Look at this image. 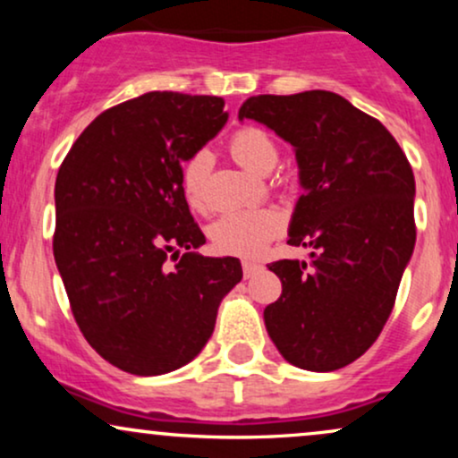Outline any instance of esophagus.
Segmentation results:
<instances>
[{"label": "esophagus", "mask_w": 458, "mask_h": 458, "mask_svg": "<svg viewBox=\"0 0 458 458\" xmlns=\"http://www.w3.org/2000/svg\"><path fill=\"white\" fill-rule=\"evenodd\" d=\"M262 271V265L260 262H254V260H243V276L250 280V277H254L256 273Z\"/></svg>", "instance_id": "1"}]
</instances>
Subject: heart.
I'll return each mask as SVG.
<instances>
[{"label":"heart","instance_id":"1","mask_svg":"<svg viewBox=\"0 0 458 458\" xmlns=\"http://www.w3.org/2000/svg\"><path fill=\"white\" fill-rule=\"evenodd\" d=\"M230 152L245 170L251 174H269L280 159L276 140L267 131L259 127L239 129L230 140ZM211 155L199 150L182 167L181 187L182 196L191 208L207 207L204 198V182L211 170ZM284 219L273 208H251V211L225 213L211 225L213 245L224 254L234 256H259L271 239L282 233Z\"/></svg>","mask_w":458,"mask_h":458}]
</instances>
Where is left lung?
<instances>
[{
  "instance_id": "obj_1",
  "label": "left lung",
  "mask_w": 458,
  "mask_h": 458,
  "mask_svg": "<svg viewBox=\"0 0 458 458\" xmlns=\"http://www.w3.org/2000/svg\"><path fill=\"white\" fill-rule=\"evenodd\" d=\"M245 118L295 148L303 193L288 243L312 247L310 265H269L282 295L265 308L267 331L293 366L338 370L379 338L411 260V165L379 120L327 90L250 97Z\"/></svg>"
}]
</instances>
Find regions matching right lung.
Returning <instances> with one entry per match:
<instances>
[{
	"label": "right lung",
	"instance_id": "1",
	"mask_svg": "<svg viewBox=\"0 0 458 458\" xmlns=\"http://www.w3.org/2000/svg\"><path fill=\"white\" fill-rule=\"evenodd\" d=\"M225 123L219 97L141 94L97 115L57 172L54 256L72 317L131 375L189 364L243 277L239 259L198 254L207 239L181 187L182 163Z\"/></svg>",
	"mask_w": 458,
	"mask_h": 458
}]
</instances>
